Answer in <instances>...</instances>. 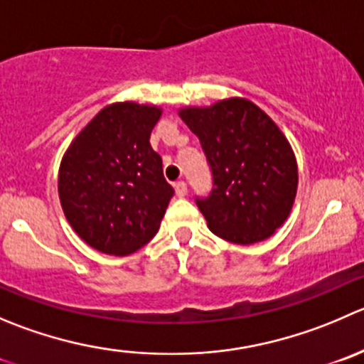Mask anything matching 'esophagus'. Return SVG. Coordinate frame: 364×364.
<instances>
[{
  "mask_svg": "<svg viewBox=\"0 0 364 364\" xmlns=\"http://www.w3.org/2000/svg\"><path fill=\"white\" fill-rule=\"evenodd\" d=\"M174 190H176V196H178V197H185L186 192H188L185 181H176L174 183Z\"/></svg>",
  "mask_w": 364,
  "mask_h": 364,
  "instance_id": "esophagus-1",
  "label": "esophagus"
}]
</instances>
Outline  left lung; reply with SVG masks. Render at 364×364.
<instances>
[{"label":"left lung","instance_id":"1","mask_svg":"<svg viewBox=\"0 0 364 364\" xmlns=\"http://www.w3.org/2000/svg\"><path fill=\"white\" fill-rule=\"evenodd\" d=\"M179 117L199 136L213 176L210 196L196 203L208 228L228 242L250 245L284 224L297 193L290 142L261 108L231 97Z\"/></svg>","mask_w":364,"mask_h":364}]
</instances>
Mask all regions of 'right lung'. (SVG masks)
Listing matches in <instances>:
<instances>
[{
	"instance_id": "add662e5",
	"label": "right lung",
	"mask_w": 364,
	"mask_h": 364,
	"mask_svg": "<svg viewBox=\"0 0 364 364\" xmlns=\"http://www.w3.org/2000/svg\"><path fill=\"white\" fill-rule=\"evenodd\" d=\"M158 107L114 103L73 140L58 172L70 228L96 250L126 256L158 232L174 188L149 139Z\"/></svg>"
}]
</instances>
